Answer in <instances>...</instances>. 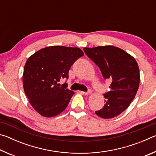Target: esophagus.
I'll return each mask as SVG.
<instances>
[{
  "label": "esophagus",
  "instance_id": "esophagus-1",
  "mask_svg": "<svg viewBox=\"0 0 156 156\" xmlns=\"http://www.w3.org/2000/svg\"><path fill=\"white\" fill-rule=\"evenodd\" d=\"M79 92H80V94H84V95H89V94H91L92 91H91V89H89L88 91H87V92H85V91H80Z\"/></svg>",
  "mask_w": 156,
  "mask_h": 156
}]
</instances>
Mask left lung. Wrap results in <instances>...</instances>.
<instances>
[{
  "label": "left lung",
  "instance_id": "1",
  "mask_svg": "<svg viewBox=\"0 0 156 156\" xmlns=\"http://www.w3.org/2000/svg\"><path fill=\"white\" fill-rule=\"evenodd\" d=\"M84 51L100 68L105 80L112 81L110 91L104 94V107L95 113L105 119L120 115L131 104L139 87L140 71L136 60L122 49L112 45L84 47Z\"/></svg>",
  "mask_w": 156,
  "mask_h": 156
}]
</instances>
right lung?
Masks as SVG:
<instances>
[{
  "label": "right lung",
  "mask_w": 156,
  "mask_h": 156,
  "mask_svg": "<svg viewBox=\"0 0 156 156\" xmlns=\"http://www.w3.org/2000/svg\"><path fill=\"white\" fill-rule=\"evenodd\" d=\"M84 53L78 47L51 46L29 58L23 75V84L31 106L44 117H54L67 107L74 92L58 83L69 78L70 67Z\"/></svg>",
  "instance_id": "obj_1"
}]
</instances>
